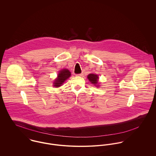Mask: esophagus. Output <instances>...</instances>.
<instances>
[{
	"instance_id": "34e87169",
	"label": "esophagus",
	"mask_w": 156,
	"mask_h": 156,
	"mask_svg": "<svg viewBox=\"0 0 156 156\" xmlns=\"http://www.w3.org/2000/svg\"><path fill=\"white\" fill-rule=\"evenodd\" d=\"M77 76H83V74H82V73H81V74H77Z\"/></svg>"
}]
</instances>
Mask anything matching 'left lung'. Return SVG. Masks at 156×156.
Listing matches in <instances>:
<instances>
[{
  "label": "left lung",
  "instance_id": "1",
  "mask_svg": "<svg viewBox=\"0 0 156 156\" xmlns=\"http://www.w3.org/2000/svg\"><path fill=\"white\" fill-rule=\"evenodd\" d=\"M88 79H89V81L94 85H96L98 83V77L97 75L95 74H89L88 76Z\"/></svg>",
  "mask_w": 156,
  "mask_h": 156
}]
</instances>
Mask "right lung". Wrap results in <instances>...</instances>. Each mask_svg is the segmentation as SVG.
Returning a JSON list of instances; mask_svg holds the SVG:
<instances>
[{
    "label": "right lung",
    "instance_id": "1",
    "mask_svg": "<svg viewBox=\"0 0 156 156\" xmlns=\"http://www.w3.org/2000/svg\"><path fill=\"white\" fill-rule=\"evenodd\" d=\"M71 76V73L67 69H62L59 72L58 75V78L54 82V85L55 87L58 88L61 87L63 83Z\"/></svg>",
    "mask_w": 156,
    "mask_h": 156
}]
</instances>
